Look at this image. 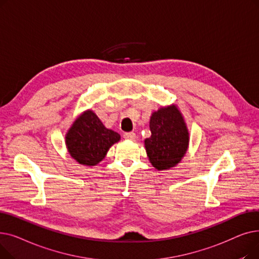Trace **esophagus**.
<instances>
[{
    "instance_id": "esophagus-1",
    "label": "esophagus",
    "mask_w": 259,
    "mask_h": 259,
    "mask_svg": "<svg viewBox=\"0 0 259 259\" xmlns=\"http://www.w3.org/2000/svg\"><path fill=\"white\" fill-rule=\"evenodd\" d=\"M135 133L134 132H127L124 134V139L128 140V141H134L135 140Z\"/></svg>"
}]
</instances>
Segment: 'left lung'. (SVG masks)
Segmentation results:
<instances>
[{"label":"left lung","mask_w":259,"mask_h":259,"mask_svg":"<svg viewBox=\"0 0 259 259\" xmlns=\"http://www.w3.org/2000/svg\"><path fill=\"white\" fill-rule=\"evenodd\" d=\"M149 127L151 137L144 143L151 165L158 171L179 165L188 151L190 134L178 105L162 106L152 112Z\"/></svg>","instance_id":"1"}]
</instances>
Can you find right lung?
<instances>
[{
  "mask_svg": "<svg viewBox=\"0 0 259 259\" xmlns=\"http://www.w3.org/2000/svg\"><path fill=\"white\" fill-rule=\"evenodd\" d=\"M119 140L120 135L106 128L90 109L74 119L65 135L68 153L79 165L86 167L97 166L105 158L110 147Z\"/></svg>",
  "mask_w": 259,
  "mask_h": 259,
  "instance_id": "add662e5",
  "label": "right lung"
}]
</instances>
